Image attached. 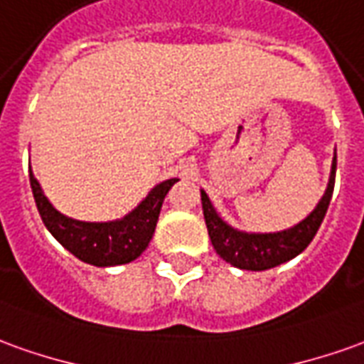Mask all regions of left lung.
<instances>
[{
	"instance_id": "8db88e82",
	"label": "left lung",
	"mask_w": 364,
	"mask_h": 364,
	"mask_svg": "<svg viewBox=\"0 0 364 364\" xmlns=\"http://www.w3.org/2000/svg\"><path fill=\"white\" fill-rule=\"evenodd\" d=\"M335 171H337V154L333 156L331 173L323 197L315 205V208L297 225L289 226L279 232H246L230 226L225 218L217 213L208 195L200 189L203 200V215L207 223L210 242L217 254L240 270L262 272L276 268L284 262L296 258L307 248V244L314 240L317 228L321 226L331 200L333 187H335Z\"/></svg>"
}]
</instances>
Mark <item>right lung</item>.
<instances>
[{"label":"right lung","mask_w":364,"mask_h":364,"mask_svg":"<svg viewBox=\"0 0 364 364\" xmlns=\"http://www.w3.org/2000/svg\"><path fill=\"white\" fill-rule=\"evenodd\" d=\"M33 197L39 208V215L50 235L75 254L78 260L92 264L98 268L120 266L136 260L147 248L151 236L156 232L159 210L164 205L167 191L173 187L179 179H167L157 183L154 189L147 193V197L134 210H129L126 217L108 220V223H86L76 220L50 205L45 197L39 181L35 179L33 171H29Z\"/></svg>","instance_id":"right-lung-1"}]
</instances>
